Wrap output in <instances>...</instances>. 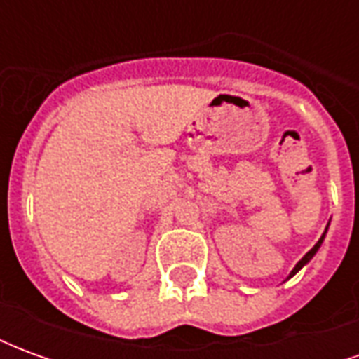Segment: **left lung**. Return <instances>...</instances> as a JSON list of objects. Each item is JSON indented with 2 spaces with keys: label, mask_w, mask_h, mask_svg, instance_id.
I'll return each mask as SVG.
<instances>
[{
  "label": "left lung",
  "mask_w": 359,
  "mask_h": 359,
  "mask_svg": "<svg viewBox=\"0 0 359 359\" xmlns=\"http://www.w3.org/2000/svg\"><path fill=\"white\" fill-rule=\"evenodd\" d=\"M327 226H329V225H327ZM325 234H327V229H325V233L321 234V238H319V241H317V244H316V246H313V248L309 250L308 254H306V256L302 257L300 262H298V264H296V267H294V269L290 271V275H288V278H290V277H294V275H296V273H298V271H300L302 267H304V265L308 264V262H309V259H311V257L316 256V254H317V250H319V246H321V244H323V238H325Z\"/></svg>",
  "instance_id": "1"
}]
</instances>
